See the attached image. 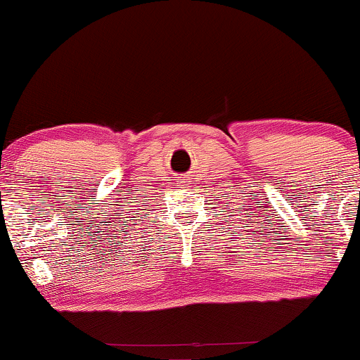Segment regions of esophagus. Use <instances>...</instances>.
I'll return each instance as SVG.
<instances>
[{
    "instance_id": "esophagus-1",
    "label": "esophagus",
    "mask_w": 360,
    "mask_h": 360,
    "mask_svg": "<svg viewBox=\"0 0 360 360\" xmlns=\"http://www.w3.org/2000/svg\"><path fill=\"white\" fill-rule=\"evenodd\" d=\"M188 184H189V181H186V179L177 181V188H188Z\"/></svg>"
}]
</instances>
